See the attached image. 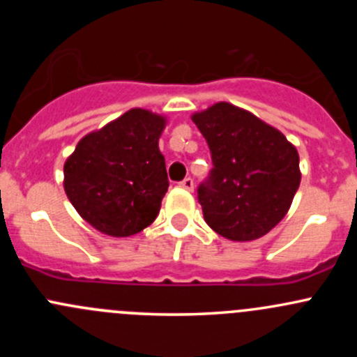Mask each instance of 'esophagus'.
Here are the masks:
<instances>
[{
	"label": "esophagus",
	"instance_id": "34e87169",
	"mask_svg": "<svg viewBox=\"0 0 357 357\" xmlns=\"http://www.w3.org/2000/svg\"><path fill=\"white\" fill-rule=\"evenodd\" d=\"M179 185H181L185 190H188V192H192V190H193V179L192 178H185L181 183H179Z\"/></svg>",
	"mask_w": 357,
	"mask_h": 357
}]
</instances>
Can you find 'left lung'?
Here are the masks:
<instances>
[{"label":"left lung","instance_id":"1","mask_svg":"<svg viewBox=\"0 0 357 357\" xmlns=\"http://www.w3.org/2000/svg\"><path fill=\"white\" fill-rule=\"evenodd\" d=\"M192 121L212 158L208 178L197 188L205 222L233 242L264 236L285 218L301 185L295 146L231 103H215Z\"/></svg>","mask_w":357,"mask_h":357}]
</instances>
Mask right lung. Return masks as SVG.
Masks as SVG:
<instances>
[{"label": "right lung", "instance_id": "obj_1", "mask_svg": "<svg viewBox=\"0 0 357 357\" xmlns=\"http://www.w3.org/2000/svg\"><path fill=\"white\" fill-rule=\"evenodd\" d=\"M164 128V117L132 109L77 143L63 165V188L93 228L121 238L155 221L169 188L158 150Z\"/></svg>", "mask_w": 357, "mask_h": 357}]
</instances>
